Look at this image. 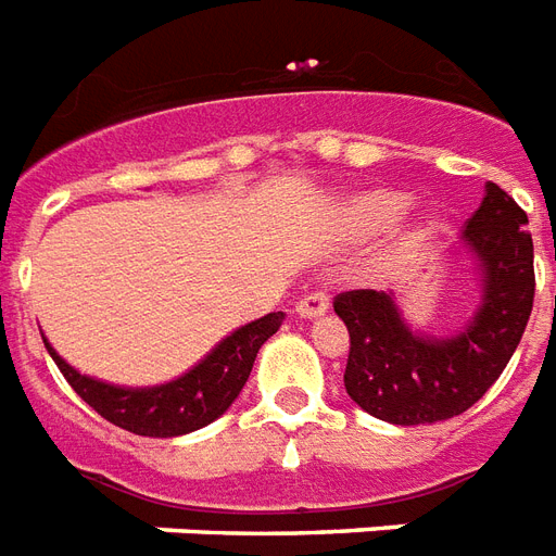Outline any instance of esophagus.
I'll return each instance as SVG.
<instances>
[{"mask_svg":"<svg viewBox=\"0 0 556 556\" xmlns=\"http://www.w3.org/2000/svg\"><path fill=\"white\" fill-rule=\"evenodd\" d=\"M330 309V298L327 294H320V291H315V294H306V298L298 300V315L300 318H320L324 312Z\"/></svg>","mask_w":556,"mask_h":556,"instance_id":"obj_1","label":"esophagus"}]
</instances>
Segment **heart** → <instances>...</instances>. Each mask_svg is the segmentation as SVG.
<instances>
[{"instance_id": "b5f03b06", "label": "heart", "mask_w": 556, "mask_h": 556, "mask_svg": "<svg viewBox=\"0 0 556 556\" xmlns=\"http://www.w3.org/2000/svg\"><path fill=\"white\" fill-rule=\"evenodd\" d=\"M409 194L404 191H394V188H371V191H362V194L351 197L348 205H344V224L351 226L353 232H380V229H389L401 217L409 212ZM430 238V226L425 229H415V244Z\"/></svg>"}]
</instances>
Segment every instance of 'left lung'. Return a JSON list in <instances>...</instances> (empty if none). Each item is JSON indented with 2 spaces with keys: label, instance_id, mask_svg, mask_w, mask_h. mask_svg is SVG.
Masks as SVG:
<instances>
[{
  "label": "left lung",
  "instance_id": "1",
  "mask_svg": "<svg viewBox=\"0 0 556 556\" xmlns=\"http://www.w3.org/2000/svg\"><path fill=\"white\" fill-rule=\"evenodd\" d=\"M516 200L486 182L454 253L475 274V309L456 330L433 336L404 315L394 291H344L336 315L351 332L344 389L389 425L447 421L477 404L507 368L533 309V238Z\"/></svg>",
  "mask_w": 556,
  "mask_h": 556
}]
</instances>
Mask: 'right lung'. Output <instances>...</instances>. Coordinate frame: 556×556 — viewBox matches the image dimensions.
Here are the masks:
<instances>
[{"instance_id":"right-lung-1","label":"right lung","mask_w":556,"mask_h":556,"mask_svg":"<svg viewBox=\"0 0 556 556\" xmlns=\"http://www.w3.org/2000/svg\"><path fill=\"white\" fill-rule=\"evenodd\" d=\"M282 320L286 312H270L265 318L250 320L224 336L188 371L155 386H117V382L97 380L73 368L49 344V339H43V344L81 401L93 406L102 418H109L111 425L135 435L170 439L212 425L236 404L247 377L253 371L258 348L282 327Z\"/></svg>"}]
</instances>
